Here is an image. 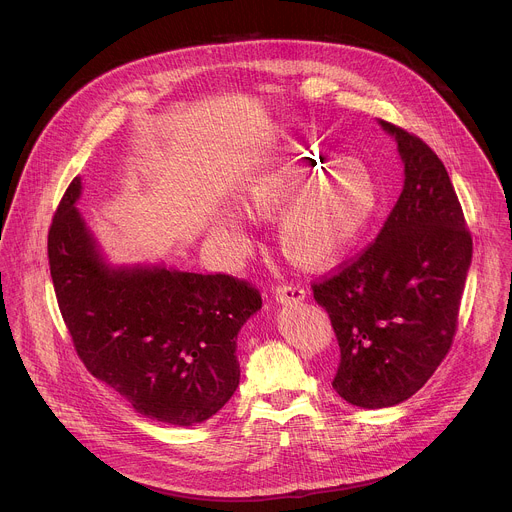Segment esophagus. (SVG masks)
I'll list each match as a JSON object with an SVG mask.
<instances>
[{
    "label": "esophagus",
    "instance_id": "1",
    "mask_svg": "<svg viewBox=\"0 0 512 512\" xmlns=\"http://www.w3.org/2000/svg\"><path fill=\"white\" fill-rule=\"evenodd\" d=\"M273 296L279 304H289V302H300L306 298V291L304 287L296 285V283H283V285H277L273 289Z\"/></svg>",
    "mask_w": 512,
    "mask_h": 512
}]
</instances>
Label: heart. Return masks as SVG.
Returning a JSON list of instances; mask_svg holds the SVG:
<instances>
[{
	"mask_svg": "<svg viewBox=\"0 0 512 512\" xmlns=\"http://www.w3.org/2000/svg\"><path fill=\"white\" fill-rule=\"evenodd\" d=\"M241 206L259 218H277L281 251L302 267H326L342 259L371 225L379 208L377 178L356 162L312 148L287 150L247 178ZM216 235L241 249L243 221L227 212Z\"/></svg>",
	"mask_w": 512,
	"mask_h": 512,
	"instance_id": "b5f03b06",
	"label": "heart"
}]
</instances>
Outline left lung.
I'll list each match as a JSON object with an SVG mask.
<instances>
[{
	"label": "left lung",
	"mask_w": 512,
	"mask_h": 512,
	"mask_svg": "<svg viewBox=\"0 0 512 512\" xmlns=\"http://www.w3.org/2000/svg\"><path fill=\"white\" fill-rule=\"evenodd\" d=\"M381 125L399 145L403 192L377 239L312 283L340 346L332 387L367 409L409 399L448 356L472 261L444 162L415 133Z\"/></svg>",
	"instance_id": "1"
}]
</instances>
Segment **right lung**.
Here are the masks:
<instances>
[{
  "instance_id": "1",
  "label": "right lung",
  "mask_w": 512,
  "mask_h": 512,
  "mask_svg": "<svg viewBox=\"0 0 512 512\" xmlns=\"http://www.w3.org/2000/svg\"><path fill=\"white\" fill-rule=\"evenodd\" d=\"M79 194L75 178L48 231L54 294L79 358L145 417H212L239 387L237 334L261 308L259 289L227 273L109 269L75 208Z\"/></svg>"
}]
</instances>
